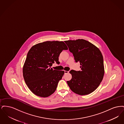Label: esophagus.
I'll return each mask as SVG.
<instances>
[{
    "instance_id": "esophagus-1",
    "label": "esophagus",
    "mask_w": 124,
    "mask_h": 124,
    "mask_svg": "<svg viewBox=\"0 0 124 124\" xmlns=\"http://www.w3.org/2000/svg\"><path fill=\"white\" fill-rule=\"evenodd\" d=\"M64 72H65V74H67V73H68L69 72V71H64Z\"/></svg>"
}]
</instances>
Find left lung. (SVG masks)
Instances as JSON below:
<instances>
[{
  "label": "left lung",
  "instance_id": "1",
  "mask_svg": "<svg viewBox=\"0 0 124 124\" xmlns=\"http://www.w3.org/2000/svg\"><path fill=\"white\" fill-rule=\"evenodd\" d=\"M81 71L71 70V80L67 83L74 93L85 95L92 93L100 85L104 75V61L100 50L90 42L83 39L65 41Z\"/></svg>",
  "mask_w": 124,
  "mask_h": 124
}]
</instances>
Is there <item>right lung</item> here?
Segmentation results:
<instances>
[{
    "label": "right lung",
    "mask_w": 124,
    "mask_h": 124,
    "mask_svg": "<svg viewBox=\"0 0 124 124\" xmlns=\"http://www.w3.org/2000/svg\"><path fill=\"white\" fill-rule=\"evenodd\" d=\"M68 48L63 41H46L31 47L27 53L23 73L25 82L36 95L47 97L56 90L65 72L51 68L55 62L59 64V57Z\"/></svg>",
    "instance_id": "right-lung-1"
}]
</instances>
